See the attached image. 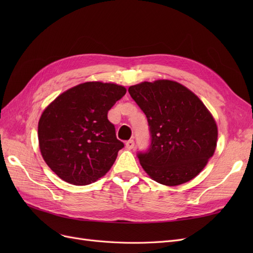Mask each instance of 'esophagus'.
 <instances>
[{"mask_svg":"<svg viewBox=\"0 0 253 253\" xmlns=\"http://www.w3.org/2000/svg\"><path fill=\"white\" fill-rule=\"evenodd\" d=\"M134 145H135V142H134L133 139L127 140V141L126 142V149H128V150H132V149L134 148Z\"/></svg>","mask_w":253,"mask_h":253,"instance_id":"esophagus-1","label":"esophagus"}]
</instances>
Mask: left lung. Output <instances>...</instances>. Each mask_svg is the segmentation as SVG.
Returning a JSON list of instances; mask_svg holds the SVG:
<instances>
[{
  "label": "left lung",
  "instance_id": "obj_1",
  "mask_svg": "<svg viewBox=\"0 0 253 253\" xmlns=\"http://www.w3.org/2000/svg\"><path fill=\"white\" fill-rule=\"evenodd\" d=\"M128 93L148 119L151 143L137 154L143 170L166 186L194 178L217 141L215 120L201 99L171 80L141 82L129 86Z\"/></svg>",
  "mask_w": 253,
  "mask_h": 253
}]
</instances>
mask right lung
I'll list each match as a JSON object with an SVG mask.
<instances>
[{
	"label": "right lung",
	"instance_id": "obj_1",
	"mask_svg": "<svg viewBox=\"0 0 253 253\" xmlns=\"http://www.w3.org/2000/svg\"><path fill=\"white\" fill-rule=\"evenodd\" d=\"M126 93L114 83L85 82L58 96L38 126L45 163L61 179L85 186L106 174L125 147L108 112Z\"/></svg>",
	"mask_w": 253,
	"mask_h": 253
}]
</instances>
